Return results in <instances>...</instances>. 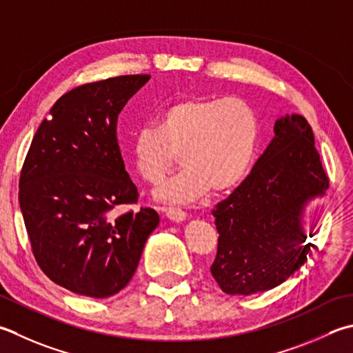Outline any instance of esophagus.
Returning <instances> with one entry per match:
<instances>
[{"label": "esophagus", "mask_w": 353, "mask_h": 353, "mask_svg": "<svg viewBox=\"0 0 353 353\" xmlns=\"http://www.w3.org/2000/svg\"><path fill=\"white\" fill-rule=\"evenodd\" d=\"M165 212H167V217L172 220V222H182V220L186 219V212L179 208H174V206H168V208L165 210Z\"/></svg>", "instance_id": "34e87169"}]
</instances>
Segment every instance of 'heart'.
Wrapping results in <instances>:
<instances>
[{"instance_id": "1", "label": "heart", "mask_w": 353, "mask_h": 353, "mask_svg": "<svg viewBox=\"0 0 353 353\" xmlns=\"http://www.w3.org/2000/svg\"><path fill=\"white\" fill-rule=\"evenodd\" d=\"M259 116L241 98H188L137 131L131 154L145 182H163L181 156L183 168L157 191L159 197L191 203L211 186L226 191L248 174L259 142Z\"/></svg>"}]
</instances>
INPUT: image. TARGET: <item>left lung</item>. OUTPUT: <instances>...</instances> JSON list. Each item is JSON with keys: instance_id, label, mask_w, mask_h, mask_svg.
Segmentation results:
<instances>
[{"instance_id": "left-lung-1", "label": "left lung", "mask_w": 353, "mask_h": 353, "mask_svg": "<svg viewBox=\"0 0 353 353\" xmlns=\"http://www.w3.org/2000/svg\"><path fill=\"white\" fill-rule=\"evenodd\" d=\"M275 137L252 171L212 210L219 232L211 274L225 294L251 295L281 285L307 260L314 228L303 211L323 197L329 177L312 128L300 114L275 121Z\"/></svg>"}]
</instances>
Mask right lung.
I'll use <instances>...</instances> for the list:
<instances>
[{
    "instance_id": "1",
    "label": "right lung",
    "mask_w": 353,
    "mask_h": 353,
    "mask_svg": "<svg viewBox=\"0 0 353 353\" xmlns=\"http://www.w3.org/2000/svg\"><path fill=\"white\" fill-rule=\"evenodd\" d=\"M150 74L79 85L54 102L33 136L19 176V206L43 272L74 294L105 299L134 275L145 241L159 225L137 202L117 143V116Z\"/></svg>"
}]
</instances>
